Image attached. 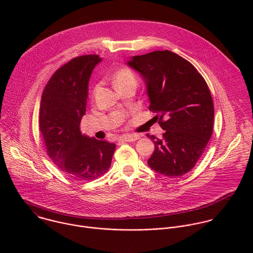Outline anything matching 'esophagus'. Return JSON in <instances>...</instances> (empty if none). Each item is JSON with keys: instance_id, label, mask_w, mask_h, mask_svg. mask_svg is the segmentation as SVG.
<instances>
[{"instance_id": "esophagus-1", "label": "esophagus", "mask_w": 253, "mask_h": 253, "mask_svg": "<svg viewBox=\"0 0 253 253\" xmlns=\"http://www.w3.org/2000/svg\"><path fill=\"white\" fill-rule=\"evenodd\" d=\"M138 139H139L138 135H123V136L120 137L119 140L126 141V142H133V141H136Z\"/></svg>"}]
</instances>
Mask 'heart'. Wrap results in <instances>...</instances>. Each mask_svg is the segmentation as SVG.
<instances>
[{
    "mask_svg": "<svg viewBox=\"0 0 253 253\" xmlns=\"http://www.w3.org/2000/svg\"><path fill=\"white\" fill-rule=\"evenodd\" d=\"M113 82L117 89L123 88L126 86H130V85H133L136 87L137 78L131 70L123 68L116 72L114 77H113ZM97 89H98V86H96L94 88V93L97 91Z\"/></svg>",
    "mask_w": 253,
    "mask_h": 253,
    "instance_id": "obj_1",
    "label": "heart"
}]
</instances>
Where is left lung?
Masks as SVG:
<instances>
[{
  "instance_id": "obj_1",
  "label": "left lung",
  "mask_w": 253,
  "mask_h": 253,
  "mask_svg": "<svg viewBox=\"0 0 253 253\" xmlns=\"http://www.w3.org/2000/svg\"><path fill=\"white\" fill-rule=\"evenodd\" d=\"M126 63L142 77L149 110L159 113L165 130L161 139L147 134L155 145L149 167L169 177L184 175L212 134L214 108L205 80L190 62L168 50L133 56Z\"/></svg>"
}]
</instances>
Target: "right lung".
Returning <instances> with one entry per match:
<instances>
[{"label":"right lung","instance_id":"right-lung-1","mask_svg":"<svg viewBox=\"0 0 253 253\" xmlns=\"http://www.w3.org/2000/svg\"><path fill=\"white\" fill-rule=\"evenodd\" d=\"M101 61L98 55H85L59 68L44 89L40 106L39 126L48 155L71 178L86 181L106 173L116 148L114 143L80 131L89 80Z\"/></svg>","mask_w":253,"mask_h":253}]
</instances>
